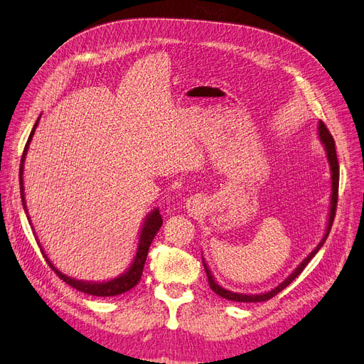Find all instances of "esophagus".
<instances>
[{
  "instance_id": "34e87169",
  "label": "esophagus",
  "mask_w": 364,
  "mask_h": 364,
  "mask_svg": "<svg viewBox=\"0 0 364 364\" xmlns=\"http://www.w3.org/2000/svg\"><path fill=\"white\" fill-rule=\"evenodd\" d=\"M203 203L199 199H190L186 202V211L191 213V214H199L202 211Z\"/></svg>"
}]
</instances>
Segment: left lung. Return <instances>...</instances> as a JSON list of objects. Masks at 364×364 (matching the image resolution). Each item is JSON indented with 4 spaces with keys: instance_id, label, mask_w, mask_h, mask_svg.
Here are the masks:
<instances>
[{
    "instance_id": "1",
    "label": "left lung",
    "mask_w": 364,
    "mask_h": 364,
    "mask_svg": "<svg viewBox=\"0 0 364 364\" xmlns=\"http://www.w3.org/2000/svg\"><path fill=\"white\" fill-rule=\"evenodd\" d=\"M317 138L321 141V144L325 149L326 153V161L329 164V174H331V197H329V213H328V220H326V229H325V234L321 240V243H318L313 250L310 255H306V258L302 259V262L297 266L287 278H285L281 284H278L277 287L266 291V293H257V294H245V293H235V291H230L228 289H223L222 285H220L214 274L209 270L208 264L205 262V258L202 257L203 261V267L206 272V277H208V282H209V287L214 293H217L218 296L225 297L228 301H235V302H262V301H269L272 299L273 296H277L279 291H282L287 285H290L297 277H299L301 272L306 267V264L311 261V258L316 255V253L321 250V247L323 246V243L326 241L328 235H329V230H331L333 222H334V217H336V208H337V199H338V161H337V153H336V142L334 138L329 134V130L326 129V126L322 123V121H318L317 124Z\"/></svg>"
}]
</instances>
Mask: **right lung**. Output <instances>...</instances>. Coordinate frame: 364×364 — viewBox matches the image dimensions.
Returning <instances> with one entry per match:
<instances>
[{
  "label": "right lung",
  "mask_w": 364,
  "mask_h": 364,
  "mask_svg": "<svg viewBox=\"0 0 364 364\" xmlns=\"http://www.w3.org/2000/svg\"><path fill=\"white\" fill-rule=\"evenodd\" d=\"M41 118V117H39ZM39 118L36 119L35 126L31 129V134L27 139V144L24 147V153L23 158H21V165H19V186H21V199H23V208L24 211L27 213V205H26V194H24V181H23V174H24V162H26V156L27 151L30 147V142L33 135H35V130L38 127ZM27 218L28 214H27ZM31 223V222H30ZM162 226V215L159 214V209L155 208L153 211L144 218V223H142V228L139 230V240H138V247H136V253L134 259H132L130 266L119 274L117 278H112L109 281H82V279H74L71 277H67L63 274L60 270H58V267H54V264L50 261V258L46 255V252L41 247L43 257H46L47 262L50 264V267L54 270V273L58 274L60 279H63L68 285H71L73 289L79 290L82 293H87L92 296H102V297H107V296H117L121 293H126L130 289H134L135 285L139 282L141 274H142V269H144V264L147 259V253H149V247L151 245L153 238L158 234L159 228ZM41 246V245H39Z\"/></svg>",
  "instance_id": "1"
}]
</instances>
